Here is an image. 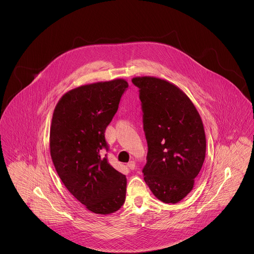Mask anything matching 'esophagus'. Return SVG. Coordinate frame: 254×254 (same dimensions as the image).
<instances>
[{"instance_id":"1","label":"esophagus","mask_w":254,"mask_h":254,"mask_svg":"<svg viewBox=\"0 0 254 254\" xmlns=\"http://www.w3.org/2000/svg\"><path fill=\"white\" fill-rule=\"evenodd\" d=\"M127 167L130 169V170H133L135 168V162L134 161H130L128 164H127Z\"/></svg>"}]
</instances>
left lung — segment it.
Masks as SVG:
<instances>
[{
    "label": "left lung",
    "instance_id": "obj_1",
    "mask_svg": "<svg viewBox=\"0 0 254 254\" xmlns=\"http://www.w3.org/2000/svg\"><path fill=\"white\" fill-rule=\"evenodd\" d=\"M139 88L148 142L143 180L164 203H178L193 189L206 155L201 117L177 85L154 76L131 79Z\"/></svg>",
    "mask_w": 254,
    "mask_h": 254
}]
</instances>
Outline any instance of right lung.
I'll return each instance as SVG.
<instances>
[{
    "label": "right lung",
    "mask_w": 254,
    "mask_h": 254,
    "mask_svg": "<svg viewBox=\"0 0 254 254\" xmlns=\"http://www.w3.org/2000/svg\"><path fill=\"white\" fill-rule=\"evenodd\" d=\"M128 87L117 78L78 86L57 102L50 127V155L67 190L95 214H112L126 200L127 178L108 163L106 127Z\"/></svg>",
    "instance_id": "obj_1"
}]
</instances>
